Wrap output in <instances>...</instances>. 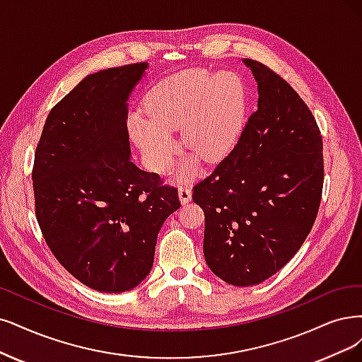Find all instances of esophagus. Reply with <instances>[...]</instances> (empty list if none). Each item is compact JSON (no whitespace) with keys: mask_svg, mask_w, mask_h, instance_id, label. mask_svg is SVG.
I'll return each mask as SVG.
<instances>
[{"mask_svg":"<svg viewBox=\"0 0 362 362\" xmlns=\"http://www.w3.org/2000/svg\"><path fill=\"white\" fill-rule=\"evenodd\" d=\"M179 198H180V203L182 204H188L192 198V191L189 188H186V186H180L179 188Z\"/></svg>","mask_w":362,"mask_h":362,"instance_id":"esophagus-1","label":"esophagus"}]
</instances>
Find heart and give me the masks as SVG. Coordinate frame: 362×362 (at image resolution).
I'll return each mask as SVG.
<instances>
[{"label": "heart", "mask_w": 362, "mask_h": 362, "mask_svg": "<svg viewBox=\"0 0 362 362\" xmlns=\"http://www.w3.org/2000/svg\"><path fill=\"white\" fill-rule=\"evenodd\" d=\"M146 117L131 119V136L158 173L168 170L176 152L170 132L183 128V144L206 163L228 153L242 131L245 90L231 73L195 70L174 76L147 97ZM183 165L180 176H188Z\"/></svg>", "instance_id": "obj_1"}]
</instances>
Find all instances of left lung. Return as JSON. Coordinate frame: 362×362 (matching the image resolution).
I'll use <instances>...</instances> for the list:
<instances>
[{
  "mask_svg": "<svg viewBox=\"0 0 362 362\" xmlns=\"http://www.w3.org/2000/svg\"><path fill=\"white\" fill-rule=\"evenodd\" d=\"M243 62L258 83V110L192 194L206 216L209 269L234 286L258 285L292 259L324 186L322 136L310 109L269 66Z\"/></svg>",
  "mask_w": 362,
  "mask_h": 362,
  "instance_id": "8db88e82",
  "label": "left lung"
}]
</instances>
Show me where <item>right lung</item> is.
<instances>
[{
  "label": "right lung",
  "mask_w": 362,
  "mask_h": 362,
  "mask_svg": "<svg viewBox=\"0 0 362 362\" xmlns=\"http://www.w3.org/2000/svg\"><path fill=\"white\" fill-rule=\"evenodd\" d=\"M86 76L50 110L33 168L35 216L47 246L83 285L109 293L151 273L158 233L177 189L131 160L128 98L147 70Z\"/></svg>",
  "instance_id": "1"
}]
</instances>
